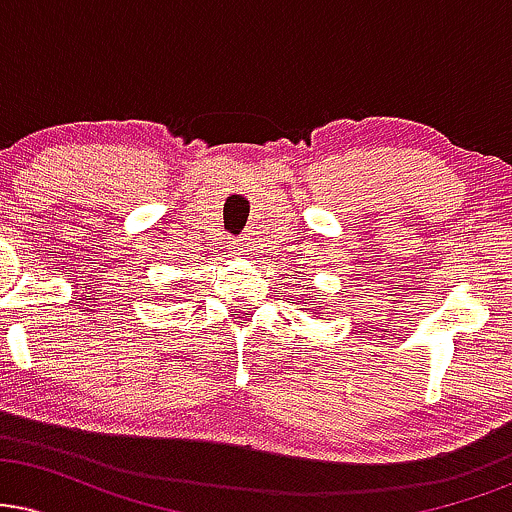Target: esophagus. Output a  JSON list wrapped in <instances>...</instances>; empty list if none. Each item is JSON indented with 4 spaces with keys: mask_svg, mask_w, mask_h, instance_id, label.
<instances>
[{
    "mask_svg": "<svg viewBox=\"0 0 512 512\" xmlns=\"http://www.w3.org/2000/svg\"><path fill=\"white\" fill-rule=\"evenodd\" d=\"M231 250H233V255H238V257H248V255H250V245H248V240H236V243L231 245Z\"/></svg>",
    "mask_w": 512,
    "mask_h": 512,
    "instance_id": "esophagus-1",
    "label": "esophagus"
}]
</instances>
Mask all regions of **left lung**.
<instances>
[{"instance_id":"obj_1","label":"left lung","mask_w":512,"mask_h":512,"mask_svg":"<svg viewBox=\"0 0 512 512\" xmlns=\"http://www.w3.org/2000/svg\"><path fill=\"white\" fill-rule=\"evenodd\" d=\"M308 301H310V298H308ZM313 303H315V301H313Z\"/></svg>"}]
</instances>
